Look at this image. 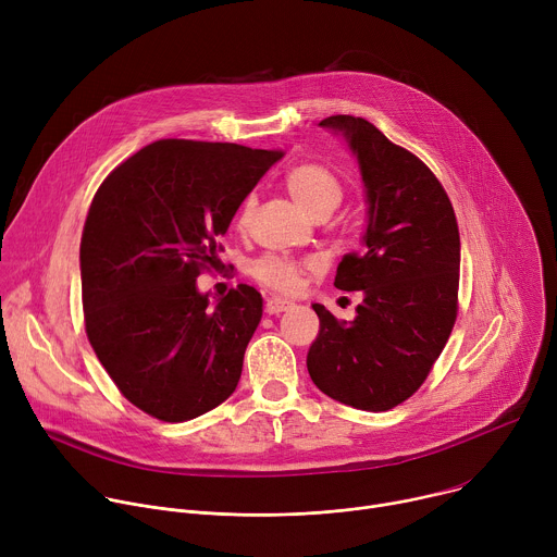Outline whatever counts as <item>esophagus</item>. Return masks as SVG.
Instances as JSON below:
<instances>
[{
	"instance_id": "34e87169",
	"label": "esophagus",
	"mask_w": 557,
	"mask_h": 557,
	"mask_svg": "<svg viewBox=\"0 0 557 557\" xmlns=\"http://www.w3.org/2000/svg\"><path fill=\"white\" fill-rule=\"evenodd\" d=\"M288 307H290V301H286V299H282V297H269L267 305H264V311H267L269 315H280V313H284Z\"/></svg>"
}]
</instances>
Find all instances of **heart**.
I'll return each mask as SVG.
<instances>
[{"label": "heart", "mask_w": 557, "mask_h": 557, "mask_svg": "<svg viewBox=\"0 0 557 557\" xmlns=\"http://www.w3.org/2000/svg\"><path fill=\"white\" fill-rule=\"evenodd\" d=\"M284 184L290 197L297 201V207L305 209L309 215L331 213L339 205L344 195V186L339 177L331 169L315 162L293 166L286 173ZM250 207H252V197L244 201L242 213H239L242 224L246 222ZM248 273L258 284L275 293H293L301 280V267L297 262L282 256H273V252H267V256L252 260L248 267Z\"/></svg>", "instance_id": "b5f03b06"}]
</instances>
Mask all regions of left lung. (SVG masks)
Instances as JSON below:
<instances>
[{
	"instance_id": "8db88e82",
	"label": "left lung",
	"mask_w": 557,
	"mask_h": 557,
	"mask_svg": "<svg viewBox=\"0 0 557 557\" xmlns=\"http://www.w3.org/2000/svg\"><path fill=\"white\" fill-rule=\"evenodd\" d=\"M358 156L369 224L362 250L346 252L335 286L360 290L352 322L322 305L307 367L329 397L362 411H388L429 377L458 318L460 231L433 171L364 117L331 115Z\"/></svg>"
}]
</instances>
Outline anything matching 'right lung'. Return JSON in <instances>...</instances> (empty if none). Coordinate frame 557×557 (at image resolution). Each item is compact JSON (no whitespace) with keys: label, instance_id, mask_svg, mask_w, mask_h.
Returning a JSON list of instances; mask_svg holds the SVG:
<instances>
[{"label":"right lung","instance_id":"add662e5","mask_svg":"<svg viewBox=\"0 0 557 557\" xmlns=\"http://www.w3.org/2000/svg\"><path fill=\"white\" fill-rule=\"evenodd\" d=\"M282 150L160 139L97 188L79 267L84 326L120 393L150 418L186 422L235 391L262 295L237 284L215 307L197 277Z\"/></svg>","mask_w":557,"mask_h":557}]
</instances>
